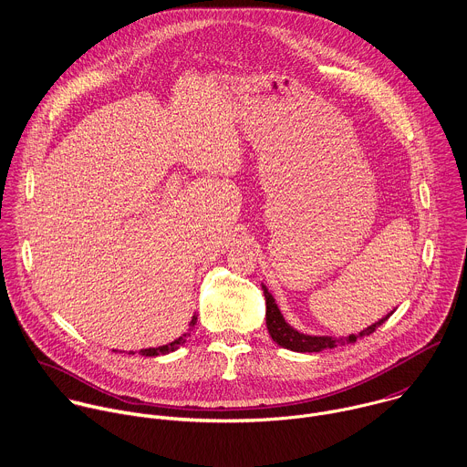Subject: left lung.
I'll list each match as a JSON object with an SVG mask.
<instances>
[{"label":"left lung","mask_w":467,"mask_h":467,"mask_svg":"<svg viewBox=\"0 0 467 467\" xmlns=\"http://www.w3.org/2000/svg\"><path fill=\"white\" fill-rule=\"evenodd\" d=\"M263 286V292H265V299H266V328H268V334L272 336V339L279 345V347H285L288 350H294V352H321L325 348H334L337 345H348V343H354L356 339H361L363 336H368L372 334L383 321H387V317L392 314H387L385 317H381L379 321L372 323L370 327L363 328L359 334H348V336H341V337H332V336H310V334H303L299 330H296L294 327H290L274 296L268 292V288L265 285Z\"/></svg>","instance_id":"left-lung-1"}]
</instances>
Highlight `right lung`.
I'll use <instances>...</instances> for the list:
<instances>
[{"mask_svg":"<svg viewBox=\"0 0 467 467\" xmlns=\"http://www.w3.org/2000/svg\"><path fill=\"white\" fill-rule=\"evenodd\" d=\"M195 323H197V314H193V317H192V321H190V328H188V332H184L181 337H177L175 341H171V343H168V345L142 348V350H139V354H142V356H161V354H170V352L177 350L181 345H184V343L188 341V337H190V334H192V330H193ZM130 354H135V352H130Z\"/></svg>","mask_w":467,"mask_h":467,"instance_id":"add662e5","label":"right lung"}]
</instances>
